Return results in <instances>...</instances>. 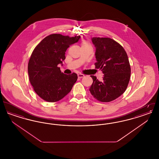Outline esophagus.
Listing matches in <instances>:
<instances>
[{"label": "esophagus", "mask_w": 159, "mask_h": 159, "mask_svg": "<svg viewBox=\"0 0 159 159\" xmlns=\"http://www.w3.org/2000/svg\"><path fill=\"white\" fill-rule=\"evenodd\" d=\"M77 76H78V77H79V78H82V77H83L84 76V75H83V74H80V73H79V74H78V75H77Z\"/></svg>", "instance_id": "esophagus-1"}]
</instances>
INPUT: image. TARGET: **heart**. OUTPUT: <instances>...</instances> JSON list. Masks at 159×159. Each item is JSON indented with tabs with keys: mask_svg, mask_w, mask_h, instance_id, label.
<instances>
[{
	"mask_svg": "<svg viewBox=\"0 0 159 159\" xmlns=\"http://www.w3.org/2000/svg\"><path fill=\"white\" fill-rule=\"evenodd\" d=\"M82 45H90V44L87 41H83L82 43Z\"/></svg>",
	"mask_w": 159,
	"mask_h": 159,
	"instance_id": "1",
	"label": "heart"
}]
</instances>
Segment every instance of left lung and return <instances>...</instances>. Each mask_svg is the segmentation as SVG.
<instances>
[{"mask_svg":"<svg viewBox=\"0 0 159 159\" xmlns=\"http://www.w3.org/2000/svg\"><path fill=\"white\" fill-rule=\"evenodd\" d=\"M96 48L95 68L104 74L103 80L95 76L89 91L92 96L101 102H110L119 97L126 91L130 76L128 55L119 43L111 38H92Z\"/></svg>","mask_w":159,"mask_h":159,"instance_id":"left-lung-1","label":"left lung"}]
</instances>
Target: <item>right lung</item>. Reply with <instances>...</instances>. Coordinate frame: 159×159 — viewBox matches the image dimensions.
Instances as JSON below:
<instances>
[{"instance_id":"1","label":"right lung","mask_w":159,"mask_h":159,"mask_svg":"<svg viewBox=\"0 0 159 159\" xmlns=\"http://www.w3.org/2000/svg\"><path fill=\"white\" fill-rule=\"evenodd\" d=\"M80 38L52 34L44 38L31 53L28 64L29 80L35 92L46 101H60L76 83V73L64 74L58 64L62 66L67 49Z\"/></svg>"}]
</instances>
